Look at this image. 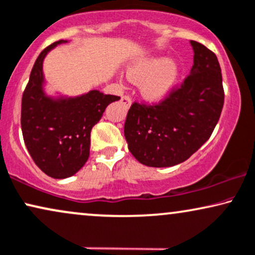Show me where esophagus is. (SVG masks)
<instances>
[{
	"label": "esophagus",
	"instance_id": "1",
	"mask_svg": "<svg viewBox=\"0 0 255 255\" xmlns=\"http://www.w3.org/2000/svg\"><path fill=\"white\" fill-rule=\"evenodd\" d=\"M121 102H122V104H124L127 108L130 107V105H131V99H130V96H128V95L122 96Z\"/></svg>",
	"mask_w": 255,
	"mask_h": 255
}]
</instances>
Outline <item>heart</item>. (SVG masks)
<instances>
[{"label": "heart", "instance_id": "heart-1", "mask_svg": "<svg viewBox=\"0 0 255 255\" xmlns=\"http://www.w3.org/2000/svg\"><path fill=\"white\" fill-rule=\"evenodd\" d=\"M180 68L175 60L165 56L150 57L135 64L128 72L134 81H141L142 94L151 101L166 98L174 88L179 79Z\"/></svg>", "mask_w": 255, "mask_h": 255}]
</instances>
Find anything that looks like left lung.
<instances>
[{
  "mask_svg": "<svg viewBox=\"0 0 255 255\" xmlns=\"http://www.w3.org/2000/svg\"><path fill=\"white\" fill-rule=\"evenodd\" d=\"M194 64L181 87L157 105L134 102L125 122L128 149L148 167H172L194 154L213 133L224 107L217 55L191 41Z\"/></svg>",
  "mask_w": 255,
  "mask_h": 255,
  "instance_id": "1",
  "label": "left lung"
}]
</instances>
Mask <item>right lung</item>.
<instances>
[{"instance_id": "1", "label": "right lung", "mask_w": 255, "mask_h": 255, "mask_svg": "<svg viewBox=\"0 0 255 255\" xmlns=\"http://www.w3.org/2000/svg\"><path fill=\"white\" fill-rule=\"evenodd\" d=\"M66 42H54L41 51L22 96L21 127L25 147L38 168L54 179L69 178L85 166L92 128L107 106L120 100L95 89L75 98L46 94L43 60L57 44Z\"/></svg>"}]
</instances>
